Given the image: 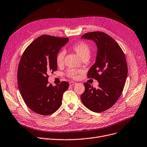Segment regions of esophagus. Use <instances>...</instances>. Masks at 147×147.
<instances>
[{"instance_id":"obj_1","label":"esophagus","mask_w":147,"mask_h":147,"mask_svg":"<svg viewBox=\"0 0 147 147\" xmlns=\"http://www.w3.org/2000/svg\"><path fill=\"white\" fill-rule=\"evenodd\" d=\"M69 84L70 86H73L74 85H76V82H71L69 83Z\"/></svg>"}]
</instances>
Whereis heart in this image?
Returning a JSON list of instances; mask_svg holds the SVG:
<instances>
[{
	"label": "heart",
	"instance_id": "obj_1",
	"mask_svg": "<svg viewBox=\"0 0 147 147\" xmlns=\"http://www.w3.org/2000/svg\"><path fill=\"white\" fill-rule=\"evenodd\" d=\"M72 50L78 55L82 60L85 59H89L90 57L91 50L89 46L84 42H79L74 44L71 47ZM65 53L61 51L58 53L56 56V63L58 65H61L64 63ZM81 73V70L74 69H69L67 72V75L69 77L76 79L78 74Z\"/></svg>",
	"mask_w": 147,
	"mask_h": 147
}]
</instances>
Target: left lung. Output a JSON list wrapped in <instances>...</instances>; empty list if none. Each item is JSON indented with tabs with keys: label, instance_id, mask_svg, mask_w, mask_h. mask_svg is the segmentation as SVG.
Returning <instances> with one entry per match:
<instances>
[{
	"label": "left lung",
	"instance_id": "obj_1",
	"mask_svg": "<svg viewBox=\"0 0 147 147\" xmlns=\"http://www.w3.org/2000/svg\"><path fill=\"white\" fill-rule=\"evenodd\" d=\"M81 38L92 40L96 44V61L87 77L97 80L99 84L96 89L84 83L81 100L87 108L99 113L111 108L123 91L128 74L126 58L118 44L104 32L86 33Z\"/></svg>",
	"mask_w": 147,
	"mask_h": 147
}]
</instances>
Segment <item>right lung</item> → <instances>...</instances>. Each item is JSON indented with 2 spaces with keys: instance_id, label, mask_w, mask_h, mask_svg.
I'll return each mask as SVG.
<instances>
[{
  "instance_id": "1",
  "label": "right lung",
  "mask_w": 147,
  "mask_h": 147,
  "mask_svg": "<svg viewBox=\"0 0 147 147\" xmlns=\"http://www.w3.org/2000/svg\"><path fill=\"white\" fill-rule=\"evenodd\" d=\"M68 40L41 35L26 48L21 58L18 69L19 90L28 107L38 114L51 115L61 105L69 83L62 82L53 86L48 83V74L57 71L56 56Z\"/></svg>"
}]
</instances>
